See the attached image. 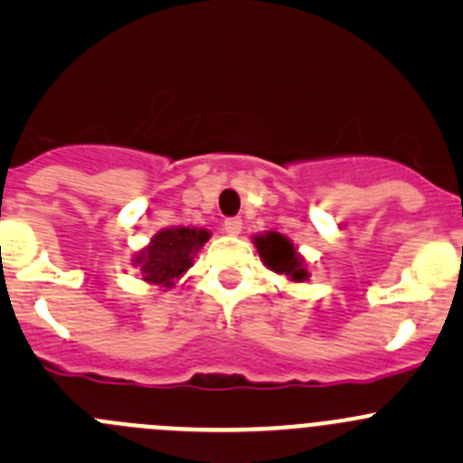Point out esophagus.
Returning <instances> with one entry per match:
<instances>
[{"label":"esophagus","mask_w":463,"mask_h":463,"mask_svg":"<svg viewBox=\"0 0 463 463\" xmlns=\"http://www.w3.org/2000/svg\"><path fill=\"white\" fill-rule=\"evenodd\" d=\"M223 231H226L228 235H240V232H241V219L240 217H228L226 222H223Z\"/></svg>","instance_id":"obj_1"}]
</instances>
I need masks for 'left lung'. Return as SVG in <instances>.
Masks as SVG:
<instances>
[{
    "label": "left lung",
    "mask_w": 463,
    "mask_h": 463,
    "mask_svg": "<svg viewBox=\"0 0 463 463\" xmlns=\"http://www.w3.org/2000/svg\"><path fill=\"white\" fill-rule=\"evenodd\" d=\"M255 246L260 250V258L270 270L279 275H287L293 282H305L309 278L305 269V261L296 253L291 241L279 232H266V235L255 237Z\"/></svg>",
    "instance_id": "1"
}]
</instances>
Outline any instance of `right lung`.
I'll return each mask as SVG.
<instances>
[{"mask_svg":"<svg viewBox=\"0 0 463 463\" xmlns=\"http://www.w3.org/2000/svg\"><path fill=\"white\" fill-rule=\"evenodd\" d=\"M210 232L203 228H165L156 232L152 244L134 260L143 270V279L149 284H165L179 278L193 266V258L208 241Z\"/></svg>","mask_w":463,"mask_h":463,"instance_id":"add662e5","label":"right lung"}]
</instances>
